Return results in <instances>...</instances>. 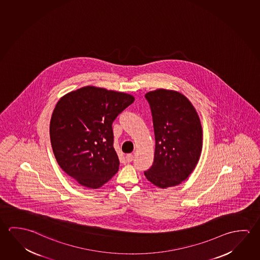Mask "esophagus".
<instances>
[{
	"label": "esophagus",
	"mask_w": 260,
	"mask_h": 260,
	"mask_svg": "<svg viewBox=\"0 0 260 260\" xmlns=\"http://www.w3.org/2000/svg\"><path fill=\"white\" fill-rule=\"evenodd\" d=\"M133 155L132 154H127L126 155V161L132 162L133 160Z\"/></svg>",
	"instance_id": "esophagus-1"
}]
</instances>
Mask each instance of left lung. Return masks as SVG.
<instances>
[{
	"label": "left lung",
	"mask_w": 260,
	"mask_h": 260,
	"mask_svg": "<svg viewBox=\"0 0 260 260\" xmlns=\"http://www.w3.org/2000/svg\"><path fill=\"white\" fill-rule=\"evenodd\" d=\"M155 134L152 166L147 179L160 188L174 187L187 179L200 159L202 128L195 108L183 94L158 89L145 95Z\"/></svg>",
	"instance_id": "obj_1"
}]
</instances>
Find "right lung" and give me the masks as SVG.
I'll return each mask as SVG.
<instances>
[{"instance_id": "1", "label": "right lung", "mask_w": 260, "mask_h": 260, "mask_svg": "<svg viewBox=\"0 0 260 260\" xmlns=\"http://www.w3.org/2000/svg\"><path fill=\"white\" fill-rule=\"evenodd\" d=\"M129 94L87 86L64 95L51 115L56 160L79 183L98 188L119 170L112 123L134 102Z\"/></svg>"}]
</instances>
